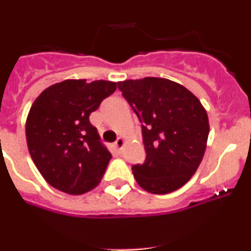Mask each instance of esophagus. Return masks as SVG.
<instances>
[{"label":"esophagus","instance_id":"1","mask_svg":"<svg viewBox=\"0 0 251 251\" xmlns=\"http://www.w3.org/2000/svg\"><path fill=\"white\" fill-rule=\"evenodd\" d=\"M123 146H124V138L119 137V138L115 141V147H117V150H118V151H122Z\"/></svg>","mask_w":251,"mask_h":251}]
</instances>
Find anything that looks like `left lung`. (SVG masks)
<instances>
[{"label": "left lung", "mask_w": 251, "mask_h": 251, "mask_svg": "<svg viewBox=\"0 0 251 251\" xmlns=\"http://www.w3.org/2000/svg\"><path fill=\"white\" fill-rule=\"evenodd\" d=\"M141 122L146 159L132 166L143 190L165 195L182 187L202 161L208 118L200 100L181 84L162 77L118 83Z\"/></svg>", "instance_id": "1"}]
</instances>
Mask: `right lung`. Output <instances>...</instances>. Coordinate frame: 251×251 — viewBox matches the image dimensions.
Here are the masks:
<instances>
[{
    "mask_svg": "<svg viewBox=\"0 0 251 251\" xmlns=\"http://www.w3.org/2000/svg\"><path fill=\"white\" fill-rule=\"evenodd\" d=\"M117 89L105 80H64L37 97L26 121V141L49 185L70 195L100 182L112 154L89 121L90 113Z\"/></svg>",
    "mask_w": 251,
    "mask_h": 251,
    "instance_id": "add662e5",
    "label": "right lung"
}]
</instances>
